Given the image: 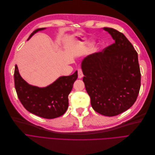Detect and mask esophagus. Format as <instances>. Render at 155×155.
Wrapping results in <instances>:
<instances>
[{
  "label": "esophagus",
  "mask_w": 155,
  "mask_h": 155,
  "mask_svg": "<svg viewBox=\"0 0 155 155\" xmlns=\"http://www.w3.org/2000/svg\"><path fill=\"white\" fill-rule=\"evenodd\" d=\"M78 78H79V79L82 78L84 76L83 72V71H82L81 68H79L78 69Z\"/></svg>",
  "instance_id": "1"
}]
</instances>
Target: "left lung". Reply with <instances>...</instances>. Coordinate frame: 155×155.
<instances>
[{
	"label": "left lung",
	"instance_id": "1",
	"mask_svg": "<svg viewBox=\"0 0 155 155\" xmlns=\"http://www.w3.org/2000/svg\"><path fill=\"white\" fill-rule=\"evenodd\" d=\"M104 29L115 43L84 58L83 81L94 111L112 117L126 111L136 101L141 72L137 51L125 35L114 28Z\"/></svg>",
	"mask_w": 155,
	"mask_h": 155
}]
</instances>
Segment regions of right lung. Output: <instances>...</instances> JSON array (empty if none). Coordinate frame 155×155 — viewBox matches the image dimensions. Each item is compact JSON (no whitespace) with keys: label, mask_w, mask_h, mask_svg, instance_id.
<instances>
[{"label":"right lung","mask_w":155,"mask_h":155,"mask_svg":"<svg viewBox=\"0 0 155 155\" xmlns=\"http://www.w3.org/2000/svg\"><path fill=\"white\" fill-rule=\"evenodd\" d=\"M44 29L45 28L36 29L28 40ZM14 78L18 97L23 107L33 114L51 119L62 115L68 110V96L78 78V71L71 76L60 77L45 87L28 84L20 76L17 65H15Z\"/></svg>","instance_id":"1"}]
</instances>
